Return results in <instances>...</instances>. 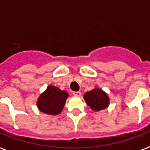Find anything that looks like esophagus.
<instances>
[{
	"label": "esophagus",
	"mask_w": 150,
	"mask_h": 150,
	"mask_svg": "<svg viewBox=\"0 0 150 150\" xmlns=\"http://www.w3.org/2000/svg\"><path fill=\"white\" fill-rule=\"evenodd\" d=\"M72 94L74 95V96H80L81 95H82V93H81V92L80 91H77V92H73Z\"/></svg>",
	"instance_id": "obj_1"
}]
</instances>
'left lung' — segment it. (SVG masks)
<instances>
[{
	"mask_svg": "<svg viewBox=\"0 0 150 150\" xmlns=\"http://www.w3.org/2000/svg\"><path fill=\"white\" fill-rule=\"evenodd\" d=\"M84 100L87 105L94 111H99L107 108L110 103L107 94L100 88H95L91 91L86 93Z\"/></svg>",
	"mask_w": 150,
	"mask_h": 150,
	"instance_id": "obj_1",
	"label": "left lung"
}]
</instances>
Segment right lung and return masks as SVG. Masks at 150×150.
Here are the masks:
<instances>
[{"label":"right lung","instance_id":"obj_1","mask_svg":"<svg viewBox=\"0 0 150 150\" xmlns=\"http://www.w3.org/2000/svg\"><path fill=\"white\" fill-rule=\"evenodd\" d=\"M68 93L54 86H49L37 100V107L41 112L50 115H57L62 111Z\"/></svg>","mask_w":150,"mask_h":150}]
</instances>
